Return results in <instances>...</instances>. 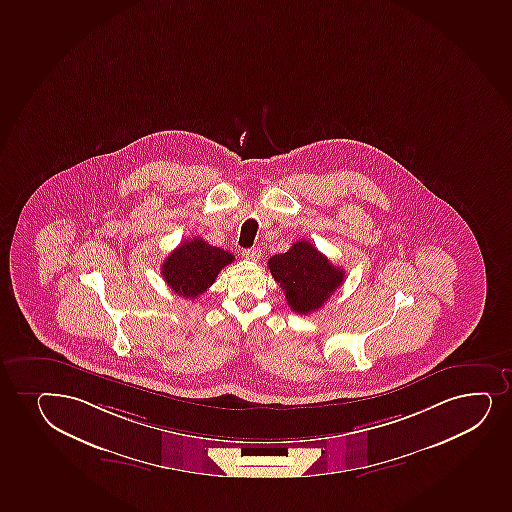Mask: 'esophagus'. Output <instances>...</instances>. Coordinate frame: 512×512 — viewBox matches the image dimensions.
Returning a JSON list of instances; mask_svg holds the SVG:
<instances>
[{
  "mask_svg": "<svg viewBox=\"0 0 512 512\" xmlns=\"http://www.w3.org/2000/svg\"><path fill=\"white\" fill-rule=\"evenodd\" d=\"M242 256H244V259H247V261L256 263V261H259V258H261V251H259L258 247H249V249L242 251Z\"/></svg>",
  "mask_w": 512,
  "mask_h": 512,
  "instance_id": "1",
  "label": "esophagus"
}]
</instances>
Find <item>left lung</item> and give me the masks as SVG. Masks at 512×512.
I'll return each mask as SVG.
<instances>
[{
  "label": "left lung",
  "mask_w": 512,
  "mask_h": 512,
  "mask_svg": "<svg viewBox=\"0 0 512 512\" xmlns=\"http://www.w3.org/2000/svg\"><path fill=\"white\" fill-rule=\"evenodd\" d=\"M268 268L285 292L290 309L304 316L321 309L345 280V271L331 265L307 241L294 242L287 253L271 256Z\"/></svg>",
  "instance_id": "8db88e82"
}]
</instances>
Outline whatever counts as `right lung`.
I'll return each instance as SVG.
<instances>
[{"label": "right lung", "instance_id": "add662e5", "mask_svg": "<svg viewBox=\"0 0 512 512\" xmlns=\"http://www.w3.org/2000/svg\"><path fill=\"white\" fill-rule=\"evenodd\" d=\"M234 254L210 246L201 237L183 241L162 263L165 283L181 297L196 299L213 285L220 270L234 261Z\"/></svg>", "mask_w": 512, "mask_h": 512}]
</instances>
